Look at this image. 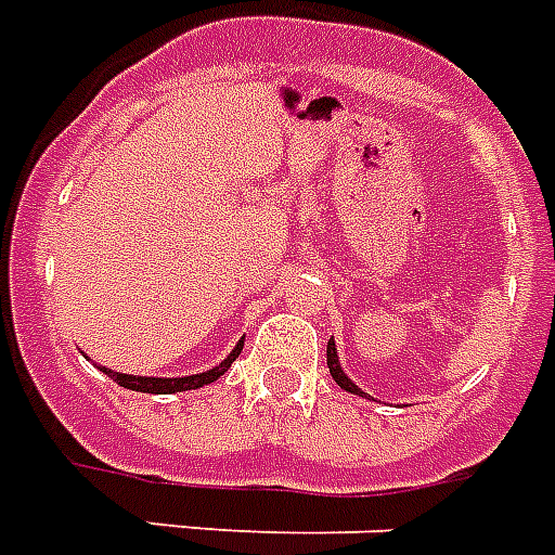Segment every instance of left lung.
I'll return each mask as SVG.
<instances>
[{
  "label": "left lung",
  "mask_w": 555,
  "mask_h": 555,
  "mask_svg": "<svg viewBox=\"0 0 555 555\" xmlns=\"http://www.w3.org/2000/svg\"><path fill=\"white\" fill-rule=\"evenodd\" d=\"M328 369H331V377L337 379L339 388H346V391H351V395H360V397H371L365 395L363 388L357 386L354 379L348 377L346 371H343V365H339V354H337V346H334V339L328 343Z\"/></svg>",
  "instance_id": "left-lung-1"
}]
</instances>
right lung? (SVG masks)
Here are the masks:
<instances>
[{"instance_id":"right-lung-1","label":"right lung","mask_w":555,"mask_h":555,"mask_svg":"<svg viewBox=\"0 0 555 555\" xmlns=\"http://www.w3.org/2000/svg\"><path fill=\"white\" fill-rule=\"evenodd\" d=\"M242 346H244V339H238L233 351H230V354H227L221 363L212 365V369H207V371H201V374H190V377H141V374H124V371H112V369H106V365H98V369L115 379L117 386L132 388V391H146V395H176V391H192V388H201V386H209V383H216V379L235 363V357L242 354Z\"/></svg>"}]
</instances>
